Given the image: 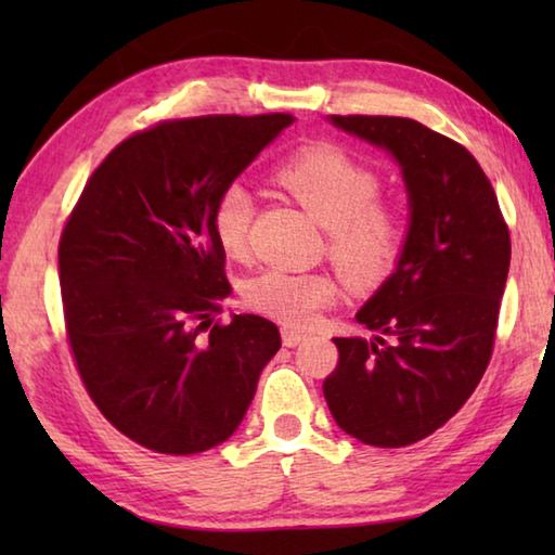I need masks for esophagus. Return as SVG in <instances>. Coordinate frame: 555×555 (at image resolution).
Here are the masks:
<instances>
[{
	"label": "esophagus",
	"instance_id": "esophagus-1",
	"mask_svg": "<svg viewBox=\"0 0 555 555\" xmlns=\"http://www.w3.org/2000/svg\"><path fill=\"white\" fill-rule=\"evenodd\" d=\"M304 340H306L304 333L291 331V327H284V331H281V343H284L286 347H296V345H300Z\"/></svg>",
	"mask_w": 555,
	"mask_h": 555
}]
</instances>
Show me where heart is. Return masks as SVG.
I'll return each instance as SVG.
<instances>
[{
	"mask_svg": "<svg viewBox=\"0 0 555 555\" xmlns=\"http://www.w3.org/2000/svg\"><path fill=\"white\" fill-rule=\"evenodd\" d=\"M276 181L327 230V257L352 286H379L397 271L409 242V222L397 203L377 198L379 173L340 146H308L281 164ZM255 198L230 183L212 205L210 224L220 249L247 255ZM337 284L325 271L269 269L251 279L244 300L251 311L286 327H308L333 304Z\"/></svg>",
	"mask_w": 555,
	"mask_h": 555,
	"instance_id": "1",
	"label": "heart"
}]
</instances>
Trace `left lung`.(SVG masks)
<instances>
[{"label":"left lung","instance_id":"1","mask_svg":"<svg viewBox=\"0 0 555 555\" xmlns=\"http://www.w3.org/2000/svg\"><path fill=\"white\" fill-rule=\"evenodd\" d=\"M333 125L397 158L409 242L357 323L323 393L345 434L403 448L436 434L473 397L492 360L512 240L494 188L463 144L409 117L333 115Z\"/></svg>","mask_w":555,"mask_h":555}]
</instances>
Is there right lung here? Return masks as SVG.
I'll use <instances>...</instances> for the list:
<instances>
[{"label": "right lung", "instance_id": "right-lung-1", "mask_svg": "<svg viewBox=\"0 0 555 555\" xmlns=\"http://www.w3.org/2000/svg\"><path fill=\"white\" fill-rule=\"evenodd\" d=\"M291 121L286 112L158 121L112 149L65 222L59 276L75 367L102 416L154 453L228 440L279 352L267 318L212 323L230 281L210 215Z\"/></svg>", "mask_w": 555, "mask_h": 555}]
</instances>
